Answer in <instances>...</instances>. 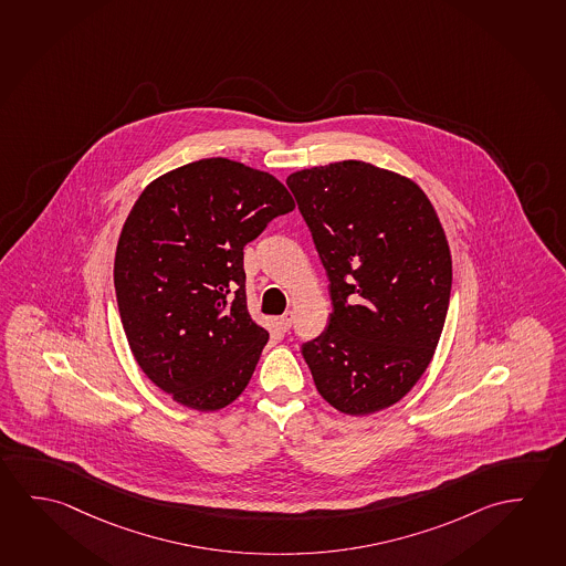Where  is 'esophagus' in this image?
Listing matches in <instances>:
<instances>
[{
	"label": "esophagus",
	"mask_w": 566,
	"mask_h": 566,
	"mask_svg": "<svg viewBox=\"0 0 566 566\" xmlns=\"http://www.w3.org/2000/svg\"><path fill=\"white\" fill-rule=\"evenodd\" d=\"M277 324L281 331H289L291 324H293V313L281 314L277 318Z\"/></svg>",
	"instance_id": "1"
}]
</instances>
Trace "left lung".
Masks as SVG:
<instances>
[{
  "label": "left lung",
  "mask_w": 566,
  "mask_h": 566,
  "mask_svg": "<svg viewBox=\"0 0 566 566\" xmlns=\"http://www.w3.org/2000/svg\"><path fill=\"white\" fill-rule=\"evenodd\" d=\"M289 189L331 279L333 313L303 356L324 401L361 417L403 399L449 311L452 258L429 197L371 163L291 172Z\"/></svg>",
  "instance_id": "left-lung-1"
}]
</instances>
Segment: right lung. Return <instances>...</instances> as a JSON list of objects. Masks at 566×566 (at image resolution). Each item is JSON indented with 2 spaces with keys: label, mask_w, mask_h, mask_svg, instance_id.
I'll use <instances>...</instances> for the list:
<instances>
[{
  "label": "right lung",
  "mask_w": 566,
  "mask_h": 566,
  "mask_svg": "<svg viewBox=\"0 0 566 566\" xmlns=\"http://www.w3.org/2000/svg\"><path fill=\"white\" fill-rule=\"evenodd\" d=\"M295 200L224 157L151 180L119 233L114 285L127 344L172 401L210 413L250 384L270 333L248 313L243 245Z\"/></svg>",
  "instance_id": "right-lung-1"
}]
</instances>
